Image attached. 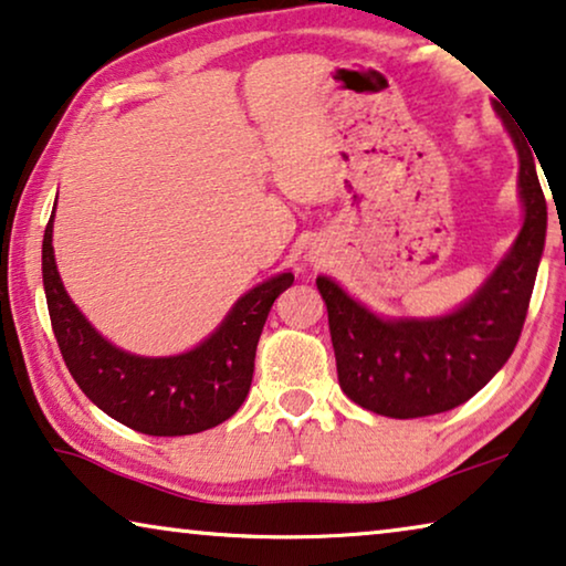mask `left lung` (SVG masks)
I'll list each match as a JSON object with an SVG mask.
<instances>
[{
    "instance_id": "8db88e82",
    "label": "left lung",
    "mask_w": 566,
    "mask_h": 566,
    "mask_svg": "<svg viewBox=\"0 0 566 566\" xmlns=\"http://www.w3.org/2000/svg\"><path fill=\"white\" fill-rule=\"evenodd\" d=\"M497 114L518 150L523 224L470 298L441 316H380L329 275L316 277L329 314L339 385L367 411L390 419L452 411L493 380L518 344L544 255L546 199L534 153L505 114Z\"/></svg>"
}]
</instances>
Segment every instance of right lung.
<instances>
[{
  "label": "right lung",
  "mask_w": 566,
  "mask_h": 566,
  "mask_svg": "<svg viewBox=\"0 0 566 566\" xmlns=\"http://www.w3.org/2000/svg\"><path fill=\"white\" fill-rule=\"evenodd\" d=\"M53 217L43 237V289L65 367L114 421L150 437H186L219 426L248 398L260 334L273 301L293 283L277 273L229 308L222 324L193 349L145 357L104 339L63 289L53 252Z\"/></svg>",
  "instance_id": "right-lung-1"
}]
</instances>
